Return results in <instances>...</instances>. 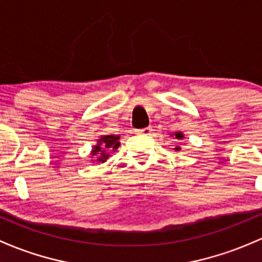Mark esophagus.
I'll list each match as a JSON object with an SVG mask.
<instances>
[{
    "label": "esophagus",
    "instance_id": "34e87169",
    "mask_svg": "<svg viewBox=\"0 0 262 262\" xmlns=\"http://www.w3.org/2000/svg\"><path fill=\"white\" fill-rule=\"evenodd\" d=\"M136 132L139 135H145V136H149V135H151V132H152V127H145V128H141V130H137Z\"/></svg>",
    "mask_w": 262,
    "mask_h": 262
}]
</instances>
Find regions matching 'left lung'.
Here are the masks:
<instances>
[{
	"instance_id": "1",
	"label": "left lung",
	"mask_w": 262,
	"mask_h": 262,
	"mask_svg": "<svg viewBox=\"0 0 262 262\" xmlns=\"http://www.w3.org/2000/svg\"><path fill=\"white\" fill-rule=\"evenodd\" d=\"M171 136H174L177 140H183V139H184V135H183L182 132H175V134L171 135ZM175 150L180 151V147L177 146V147H175Z\"/></svg>"
}]
</instances>
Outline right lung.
Listing matches in <instances>:
<instances>
[{
	"mask_svg": "<svg viewBox=\"0 0 262 262\" xmlns=\"http://www.w3.org/2000/svg\"><path fill=\"white\" fill-rule=\"evenodd\" d=\"M120 136L118 135H103L94 145L92 150V156H96L97 163H104L108 159L110 152L118 149L120 146Z\"/></svg>",
	"mask_w": 262,
	"mask_h": 262,
	"instance_id": "obj_1",
	"label": "right lung"
}]
</instances>
